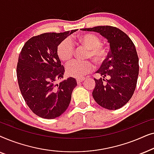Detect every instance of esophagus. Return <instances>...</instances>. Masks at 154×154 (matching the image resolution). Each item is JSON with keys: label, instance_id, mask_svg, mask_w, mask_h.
<instances>
[{"label": "esophagus", "instance_id": "esophagus-1", "mask_svg": "<svg viewBox=\"0 0 154 154\" xmlns=\"http://www.w3.org/2000/svg\"><path fill=\"white\" fill-rule=\"evenodd\" d=\"M83 81H85V79H76V81H77V83H81V82H83Z\"/></svg>", "mask_w": 154, "mask_h": 154}]
</instances>
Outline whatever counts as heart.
<instances>
[{
	"label": "heart",
	"mask_w": 154,
	"mask_h": 154,
	"mask_svg": "<svg viewBox=\"0 0 154 154\" xmlns=\"http://www.w3.org/2000/svg\"><path fill=\"white\" fill-rule=\"evenodd\" d=\"M81 45L88 49L87 56L91 57L97 64H102L106 59L107 50L102 45L101 39L96 35L85 33L78 38ZM59 58L63 62H69L74 54L73 44L69 38H65L59 43L57 48ZM93 69V64L90 61L74 60L69 63L66 66V73L69 76L81 79Z\"/></svg>",
	"instance_id": "1"
}]
</instances>
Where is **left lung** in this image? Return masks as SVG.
I'll use <instances>...</instances> for the list:
<instances>
[{
    "label": "left lung",
    "instance_id": "obj_1",
    "mask_svg": "<svg viewBox=\"0 0 154 154\" xmlns=\"http://www.w3.org/2000/svg\"><path fill=\"white\" fill-rule=\"evenodd\" d=\"M81 30L100 33L110 45L107 58L96 72L102 78L94 79V100L109 110L121 108L131 99L137 81L139 59L133 42L116 27L99 26Z\"/></svg>",
    "mask_w": 154,
    "mask_h": 154
}]
</instances>
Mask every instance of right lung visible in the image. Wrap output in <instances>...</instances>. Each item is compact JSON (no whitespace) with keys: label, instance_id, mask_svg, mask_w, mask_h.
<instances>
[{"label":"right lung","instance_id":"1","mask_svg":"<svg viewBox=\"0 0 154 154\" xmlns=\"http://www.w3.org/2000/svg\"><path fill=\"white\" fill-rule=\"evenodd\" d=\"M76 31L42 33L31 38L23 46L17 66L19 87L26 104L38 116L55 119L70 104L77 83L74 78L69 77L57 83L65 71L57 48Z\"/></svg>","mask_w":154,"mask_h":154}]
</instances>
